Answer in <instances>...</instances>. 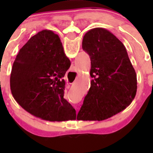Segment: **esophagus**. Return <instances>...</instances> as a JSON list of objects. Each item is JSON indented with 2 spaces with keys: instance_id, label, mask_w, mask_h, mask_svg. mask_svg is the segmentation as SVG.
<instances>
[{
  "instance_id": "obj_1",
  "label": "esophagus",
  "mask_w": 153,
  "mask_h": 153,
  "mask_svg": "<svg viewBox=\"0 0 153 153\" xmlns=\"http://www.w3.org/2000/svg\"><path fill=\"white\" fill-rule=\"evenodd\" d=\"M74 72H75V70H74Z\"/></svg>"
}]
</instances>
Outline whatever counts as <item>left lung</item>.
Here are the masks:
<instances>
[{
    "instance_id": "left-lung-1",
    "label": "left lung",
    "mask_w": 153,
    "mask_h": 153,
    "mask_svg": "<svg viewBox=\"0 0 153 153\" xmlns=\"http://www.w3.org/2000/svg\"><path fill=\"white\" fill-rule=\"evenodd\" d=\"M83 50L91 61V86L78 120H104L123 111L133 100L137 79L125 46L110 31L97 27L86 33Z\"/></svg>"
}]
</instances>
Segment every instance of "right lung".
<instances>
[{"label":"right lung","mask_w":153,"mask_h":153,"mask_svg":"<svg viewBox=\"0 0 153 153\" xmlns=\"http://www.w3.org/2000/svg\"><path fill=\"white\" fill-rule=\"evenodd\" d=\"M70 67L58 35L40 31L20 50L13 62L10 80L13 98L42 120H74L75 109L63 98V77Z\"/></svg>","instance_id":"obj_1"}]
</instances>
